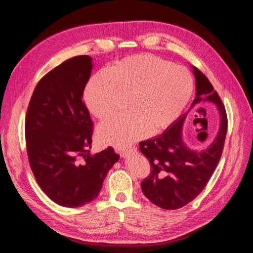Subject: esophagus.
I'll list each match as a JSON object with an SVG mask.
<instances>
[{
	"label": "esophagus",
	"mask_w": 253,
	"mask_h": 253,
	"mask_svg": "<svg viewBox=\"0 0 253 253\" xmlns=\"http://www.w3.org/2000/svg\"><path fill=\"white\" fill-rule=\"evenodd\" d=\"M136 151H137V149H136L135 147H133V148H131V149H128V150H126V151H121V152H120V156H121V157H126V156H128V155L135 154Z\"/></svg>",
	"instance_id": "obj_1"
}]
</instances>
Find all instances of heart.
Wrapping results in <instances>:
<instances>
[{
	"label": "heart",
	"instance_id": "heart-1",
	"mask_svg": "<svg viewBox=\"0 0 253 253\" xmlns=\"http://www.w3.org/2000/svg\"><path fill=\"white\" fill-rule=\"evenodd\" d=\"M194 88L187 68L154 55L122 59L89 80L84 90L88 111L98 119L115 113L118 94L127 96L126 115L104 121L98 128L103 144L126 149L147 134L155 135L178 119Z\"/></svg>",
	"mask_w": 253,
	"mask_h": 253
}]
</instances>
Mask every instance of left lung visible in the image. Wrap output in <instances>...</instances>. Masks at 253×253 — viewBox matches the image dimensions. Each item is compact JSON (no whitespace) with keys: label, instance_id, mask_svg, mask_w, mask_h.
Instances as JSON below:
<instances>
[{"label":"left lung","instance_id":"1","mask_svg":"<svg viewBox=\"0 0 253 253\" xmlns=\"http://www.w3.org/2000/svg\"><path fill=\"white\" fill-rule=\"evenodd\" d=\"M196 97L191 108L201 101L216 104L220 125L215 139L203 151L188 148L182 140V115L166 131L139 143V150L149 159L151 173L141 181V190L153 204L166 210L186 206L200 194L216 169L223 153L228 127L225 106L206 76L193 66Z\"/></svg>","mask_w":253,"mask_h":253}]
</instances>
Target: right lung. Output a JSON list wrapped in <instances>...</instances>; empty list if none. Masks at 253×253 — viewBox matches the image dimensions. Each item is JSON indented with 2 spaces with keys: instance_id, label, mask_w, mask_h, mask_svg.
<instances>
[{
  "instance_id": "1",
  "label": "right lung",
  "mask_w": 253,
  "mask_h": 253,
  "mask_svg": "<svg viewBox=\"0 0 253 253\" xmlns=\"http://www.w3.org/2000/svg\"><path fill=\"white\" fill-rule=\"evenodd\" d=\"M89 56L64 61L38 82L25 118L26 149L38 185L52 202L78 208L94 201L119 155L112 147L89 154L93 121L83 91Z\"/></svg>"
}]
</instances>
